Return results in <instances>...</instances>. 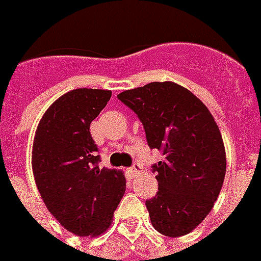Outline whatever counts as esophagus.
Listing matches in <instances>:
<instances>
[{
	"label": "esophagus",
	"mask_w": 261,
	"mask_h": 261,
	"mask_svg": "<svg viewBox=\"0 0 261 261\" xmlns=\"http://www.w3.org/2000/svg\"><path fill=\"white\" fill-rule=\"evenodd\" d=\"M128 175H130L131 178H134L135 175L137 174H139V172H141V171H142V168H141V166H139L138 163H135L134 166L133 167H130V168H128Z\"/></svg>",
	"instance_id": "esophagus-1"
}]
</instances>
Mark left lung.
Listing matches in <instances>:
<instances>
[{
  "label": "left lung",
  "mask_w": 261,
  "mask_h": 261,
  "mask_svg": "<svg viewBox=\"0 0 261 261\" xmlns=\"http://www.w3.org/2000/svg\"><path fill=\"white\" fill-rule=\"evenodd\" d=\"M144 124L150 149L163 153L153 164L159 192L145 205L157 231L182 237L211 212L226 175L223 139L205 105L174 82H152L117 95Z\"/></svg>",
  "instance_id": "1"
}]
</instances>
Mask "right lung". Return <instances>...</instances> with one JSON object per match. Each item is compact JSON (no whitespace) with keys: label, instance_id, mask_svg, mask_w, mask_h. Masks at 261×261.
<instances>
[{"label":"right lung","instance_id":"add662e5","mask_svg":"<svg viewBox=\"0 0 261 261\" xmlns=\"http://www.w3.org/2000/svg\"><path fill=\"white\" fill-rule=\"evenodd\" d=\"M112 91L75 89L43 113L33 144V172L47 211L77 237L108 230L126 192L123 171L99 168L98 148L90 123L111 99Z\"/></svg>","mask_w":261,"mask_h":261}]
</instances>
